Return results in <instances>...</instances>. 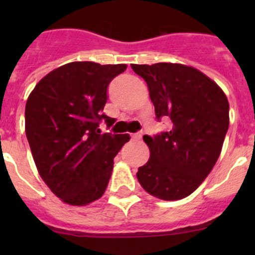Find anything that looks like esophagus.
I'll list each match as a JSON object with an SVG mask.
<instances>
[{
    "label": "esophagus",
    "mask_w": 255,
    "mask_h": 255,
    "mask_svg": "<svg viewBox=\"0 0 255 255\" xmlns=\"http://www.w3.org/2000/svg\"><path fill=\"white\" fill-rule=\"evenodd\" d=\"M143 135V132H137V133H133L132 134V138L133 139H140Z\"/></svg>",
    "instance_id": "obj_1"
}]
</instances>
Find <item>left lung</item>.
Wrapping results in <instances>:
<instances>
[{
  "label": "left lung",
  "instance_id": "obj_1",
  "mask_svg": "<svg viewBox=\"0 0 255 255\" xmlns=\"http://www.w3.org/2000/svg\"><path fill=\"white\" fill-rule=\"evenodd\" d=\"M145 80L156 120L170 129L144 135L150 156L138 169L148 194L175 201L195 191L215 166L230 125V104L221 87L205 74L182 64H132Z\"/></svg>",
  "mask_w": 255,
  "mask_h": 255
}]
</instances>
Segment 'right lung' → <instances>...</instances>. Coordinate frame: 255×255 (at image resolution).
I'll return each mask as SVG.
<instances>
[{"label": "right lung", "instance_id": "1", "mask_svg": "<svg viewBox=\"0 0 255 255\" xmlns=\"http://www.w3.org/2000/svg\"><path fill=\"white\" fill-rule=\"evenodd\" d=\"M126 64H65L35 85L25 105V135L39 175L64 202L85 206L104 195L129 134H101L107 87Z\"/></svg>", "mask_w": 255, "mask_h": 255}]
</instances>
